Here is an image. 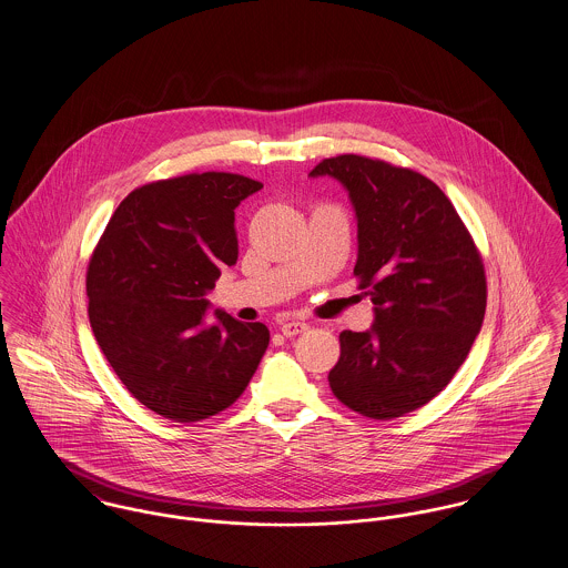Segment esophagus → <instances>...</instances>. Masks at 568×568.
Returning <instances> with one entry per match:
<instances>
[{
  "mask_svg": "<svg viewBox=\"0 0 568 568\" xmlns=\"http://www.w3.org/2000/svg\"><path fill=\"white\" fill-rule=\"evenodd\" d=\"M308 323H304V321H288V323H282L280 329L286 338H293V336H300V334L308 332Z\"/></svg>",
  "mask_w": 568,
  "mask_h": 568,
  "instance_id": "obj_1",
  "label": "esophagus"
}]
</instances>
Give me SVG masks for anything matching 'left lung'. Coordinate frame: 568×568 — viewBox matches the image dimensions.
<instances>
[{"label":"left lung","instance_id":"obj_1","mask_svg":"<svg viewBox=\"0 0 568 568\" xmlns=\"http://www.w3.org/2000/svg\"><path fill=\"white\" fill-rule=\"evenodd\" d=\"M358 219V288L368 332L341 334L329 388L349 410L388 420L432 402L466 361L486 312L481 256L449 197L425 175L366 155L321 160Z\"/></svg>","mask_w":568,"mask_h":568}]
</instances>
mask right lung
Masks as SVG:
<instances>
[{
	"label": "right lung",
	"instance_id": "obj_1",
	"mask_svg": "<svg viewBox=\"0 0 568 568\" xmlns=\"http://www.w3.org/2000/svg\"><path fill=\"white\" fill-rule=\"evenodd\" d=\"M260 189L223 171L134 189L89 262V321L105 361L134 399L169 420L230 408L268 347L264 323L223 310L204 321L207 291L239 260L234 210Z\"/></svg>",
	"mask_w": 568,
	"mask_h": 568
}]
</instances>
